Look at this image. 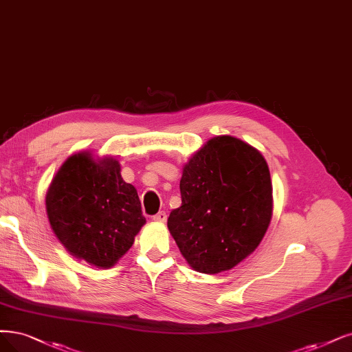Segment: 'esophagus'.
<instances>
[{
	"label": "esophagus",
	"mask_w": 352,
	"mask_h": 352,
	"mask_svg": "<svg viewBox=\"0 0 352 352\" xmlns=\"http://www.w3.org/2000/svg\"><path fill=\"white\" fill-rule=\"evenodd\" d=\"M152 219L155 220V222L164 223V222H166V213H165V212H160V213H156Z\"/></svg>",
	"instance_id": "obj_1"
}]
</instances>
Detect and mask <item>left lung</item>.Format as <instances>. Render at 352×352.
<instances>
[{"label":"left lung","mask_w":352,"mask_h":352,"mask_svg":"<svg viewBox=\"0 0 352 352\" xmlns=\"http://www.w3.org/2000/svg\"><path fill=\"white\" fill-rule=\"evenodd\" d=\"M181 206L168 229L187 263L217 274L239 264L263 241L272 214L264 156L232 136L210 139L184 166Z\"/></svg>","instance_id":"1"}]
</instances>
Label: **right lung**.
Returning a JSON list of instances; mask_svg holds the SVG:
<instances>
[{
	"label": "right lung",
	"instance_id": "obj_1",
	"mask_svg": "<svg viewBox=\"0 0 352 352\" xmlns=\"http://www.w3.org/2000/svg\"><path fill=\"white\" fill-rule=\"evenodd\" d=\"M52 229L72 255L111 267L145 225L138 191L113 158L96 162L81 152L65 161L46 194Z\"/></svg>",
	"mask_w": 352,
	"mask_h": 352
}]
</instances>
